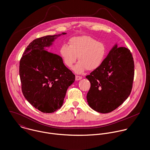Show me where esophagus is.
Listing matches in <instances>:
<instances>
[{
    "label": "esophagus",
    "instance_id": "1",
    "mask_svg": "<svg viewBox=\"0 0 150 150\" xmlns=\"http://www.w3.org/2000/svg\"><path fill=\"white\" fill-rule=\"evenodd\" d=\"M82 79V77H81L80 76H78V75L75 76V80L76 81H79V80H81Z\"/></svg>",
    "mask_w": 150,
    "mask_h": 150
}]
</instances>
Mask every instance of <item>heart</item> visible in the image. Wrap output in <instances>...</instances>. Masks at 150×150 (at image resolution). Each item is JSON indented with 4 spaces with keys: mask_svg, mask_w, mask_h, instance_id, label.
Here are the masks:
<instances>
[{
    "mask_svg": "<svg viewBox=\"0 0 150 150\" xmlns=\"http://www.w3.org/2000/svg\"><path fill=\"white\" fill-rule=\"evenodd\" d=\"M60 53L67 67H72L77 56L79 60L74 67L76 74H82L87 69L93 70L100 66L106 53V47L88 35L74 37L69 39V45L63 44L60 48Z\"/></svg>",
    "mask_w": 150,
    "mask_h": 150,
    "instance_id": "1",
    "label": "heart"
}]
</instances>
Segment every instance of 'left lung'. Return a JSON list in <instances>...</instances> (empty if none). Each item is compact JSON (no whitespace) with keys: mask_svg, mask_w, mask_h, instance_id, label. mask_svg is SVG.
<instances>
[{"mask_svg":"<svg viewBox=\"0 0 150 150\" xmlns=\"http://www.w3.org/2000/svg\"><path fill=\"white\" fill-rule=\"evenodd\" d=\"M86 78L91 84L87 94L90 107L100 113L111 112L131 94L134 62L130 50L116 43L99 67Z\"/></svg>","mask_w":150,"mask_h":150,"instance_id":"obj_1","label":"left lung"}]
</instances>
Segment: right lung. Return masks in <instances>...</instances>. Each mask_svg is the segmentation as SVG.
Segmentation results:
<instances>
[{
    "label": "right lung",
    "mask_w": 150,
    "mask_h": 150,
    "mask_svg": "<svg viewBox=\"0 0 150 150\" xmlns=\"http://www.w3.org/2000/svg\"><path fill=\"white\" fill-rule=\"evenodd\" d=\"M62 33L33 40L20 60L19 75L25 98L43 113H53L63 105L67 89L75 81V75L62 58L48 48Z\"/></svg>",
    "instance_id": "right-lung-1"
}]
</instances>
